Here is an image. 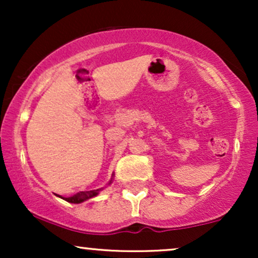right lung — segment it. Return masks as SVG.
I'll return each instance as SVG.
<instances>
[{
  "mask_svg": "<svg viewBox=\"0 0 258 258\" xmlns=\"http://www.w3.org/2000/svg\"><path fill=\"white\" fill-rule=\"evenodd\" d=\"M112 178H114V174H112L111 179L109 180L108 184H111L112 183ZM103 188L100 189H97V190H90V191H80V193L75 194V195H72V197H68V198H64V197H60V195H58L59 198H61V199L68 201V203H72V204H81L84 203V201L91 199V198H94L97 197V195L99 194V191L102 190Z\"/></svg>",
  "mask_w": 258,
  "mask_h": 258,
  "instance_id": "right-lung-1",
  "label": "right lung"
}]
</instances>
